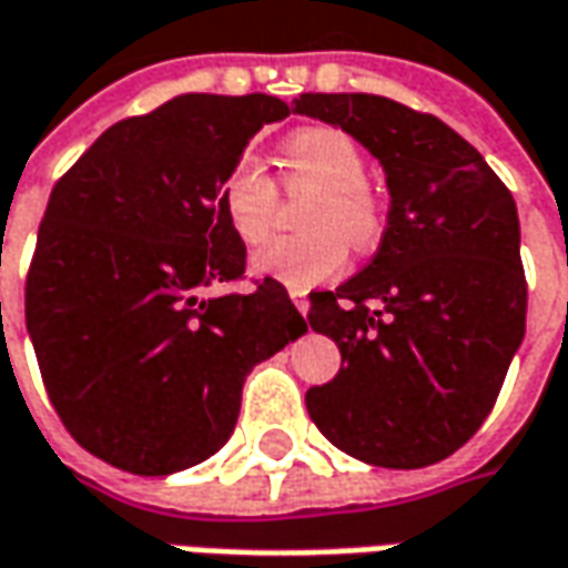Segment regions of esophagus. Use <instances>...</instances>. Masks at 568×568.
Returning a JSON list of instances; mask_svg holds the SVG:
<instances>
[{
    "label": "esophagus",
    "instance_id": "34e87169",
    "mask_svg": "<svg viewBox=\"0 0 568 568\" xmlns=\"http://www.w3.org/2000/svg\"><path fill=\"white\" fill-rule=\"evenodd\" d=\"M291 300H293V306L303 312V315L310 312V296H306L303 291H291Z\"/></svg>",
    "mask_w": 568,
    "mask_h": 568
}]
</instances>
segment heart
Returning <instances> with one entry per match:
<instances>
[{
  "instance_id": "1",
  "label": "heart",
  "mask_w": 568,
  "mask_h": 568,
  "mask_svg": "<svg viewBox=\"0 0 568 568\" xmlns=\"http://www.w3.org/2000/svg\"><path fill=\"white\" fill-rule=\"evenodd\" d=\"M284 169L291 190H315L303 227L310 234L281 237L253 258L256 275L275 277L291 291H310L344 268L346 243L372 250L384 231L378 196L365 184L368 162L363 146L337 128H303L284 140ZM219 205L227 227L246 246L272 234L277 186L253 155L234 159L219 184Z\"/></svg>"
}]
</instances>
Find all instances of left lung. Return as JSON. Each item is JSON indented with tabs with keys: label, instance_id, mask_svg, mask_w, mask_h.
<instances>
[{
	"label": "left lung",
	"instance_id": "obj_1",
	"mask_svg": "<svg viewBox=\"0 0 568 568\" xmlns=\"http://www.w3.org/2000/svg\"><path fill=\"white\" fill-rule=\"evenodd\" d=\"M293 112L363 143L390 193L375 258L310 296L344 365L306 409L368 466L440 463L481 428L525 337L516 200L471 143L394 99L303 93Z\"/></svg>",
	"mask_w": 568,
	"mask_h": 568
}]
</instances>
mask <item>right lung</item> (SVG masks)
<instances>
[{
  "label": "right lung",
  "mask_w": 568,
  "mask_h": 568,
  "mask_svg": "<svg viewBox=\"0 0 568 568\" xmlns=\"http://www.w3.org/2000/svg\"><path fill=\"white\" fill-rule=\"evenodd\" d=\"M284 99L181 93L118 121L55 184L24 291L27 334L64 428L133 475H171L227 444L253 365L303 337L275 277L253 293L219 184Z\"/></svg>",
  "instance_id": "obj_1"
}]
</instances>
